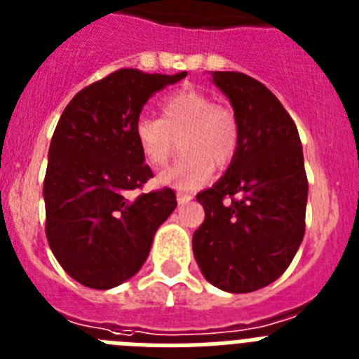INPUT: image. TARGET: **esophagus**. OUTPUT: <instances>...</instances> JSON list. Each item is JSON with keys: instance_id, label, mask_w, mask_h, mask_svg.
Listing matches in <instances>:
<instances>
[{"instance_id": "34e87169", "label": "esophagus", "mask_w": 359, "mask_h": 359, "mask_svg": "<svg viewBox=\"0 0 359 359\" xmlns=\"http://www.w3.org/2000/svg\"><path fill=\"white\" fill-rule=\"evenodd\" d=\"M176 199H177V203H180V205H187V203H189L190 199H192V196H190V194H183V192H177Z\"/></svg>"}]
</instances>
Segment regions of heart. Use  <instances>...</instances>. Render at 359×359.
I'll list each match as a JSON object with an SVG mask.
<instances>
[{"label": "heart", "instance_id": "b5f03b06", "mask_svg": "<svg viewBox=\"0 0 359 359\" xmlns=\"http://www.w3.org/2000/svg\"><path fill=\"white\" fill-rule=\"evenodd\" d=\"M180 138V158L172 169L160 174V183L194 190L217 169L236 158L241 129L236 113L214 104V98L196 88L167 95L160 104V118L140 116L135 123V140L142 156L152 167H165Z\"/></svg>", "mask_w": 359, "mask_h": 359}]
</instances>
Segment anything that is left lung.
Instances as JSON below:
<instances>
[{
  "mask_svg": "<svg viewBox=\"0 0 359 359\" xmlns=\"http://www.w3.org/2000/svg\"><path fill=\"white\" fill-rule=\"evenodd\" d=\"M241 129L226 172L196 196L205 221L192 250L203 277L228 293H252L277 280L306 231L307 176L297 126L278 98L239 72H212ZM230 197L224 203L222 199Z\"/></svg>",
  "mask_w": 359,
  "mask_h": 359,
  "instance_id": "8db88e82",
  "label": "left lung"
}]
</instances>
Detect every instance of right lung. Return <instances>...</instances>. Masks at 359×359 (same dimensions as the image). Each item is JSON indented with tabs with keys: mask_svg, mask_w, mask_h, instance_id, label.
<instances>
[{
	"mask_svg": "<svg viewBox=\"0 0 359 359\" xmlns=\"http://www.w3.org/2000/svg\"><path fill=\"white\" fill-rule=\"evenodd\" d=\"M185 77L118 69L79 91L62 111L43 187L46 239L82 286L111 290L135 277L176 208L172 189L129 194L152 177L135 140L136 120L152 95Z\"/></svg>",
	"mask_w": 359,
	"mask_h": 359,
	"instance_id": "right-lung-1",
	"label": "right lung"
}]
</instances>
